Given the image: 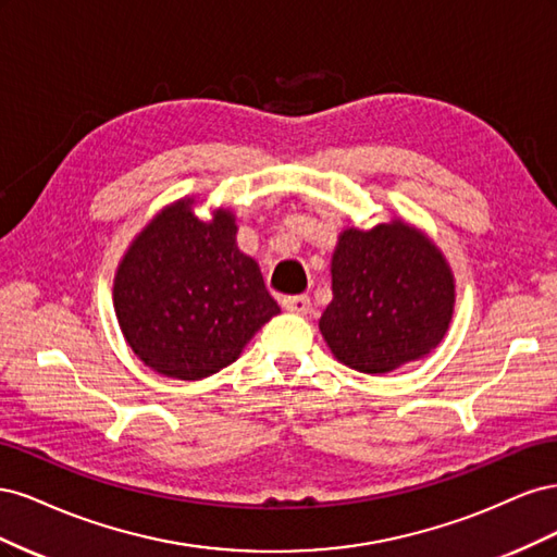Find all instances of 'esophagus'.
Segmentation results:
<instances>
[{
    "instance_id": "1",
    "label": "esophagus",
    "mask_w": 557,
    "mask_h": 557,
    "mask_svg": "<svg viewBox=\"0 0 557 557\" xmlns=\"http://www.w3.org/2000/svg\"><path fill=\"white\" fill-rule=\"evenodd\" d=\"M281 305H283L285 311L305 315V313H309V309H311V299H309L307 295H288V297L281 299Z\"/></svg>"
}]
</instances>
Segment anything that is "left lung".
Segmentation results:
<instances>
[{
  "label": "left lung",
  "instance_id": "1",
  "mask_svg": "<svg viewBox=\"0 0 557 557\" xmlns=\"http://www.w3.org/2000/svg\"><path fill=\"white\" fill-rule=\"evenodd\" d=\"M453 305L450 267L423 232L404 221L348 227L332 252V301L318 325L336 360L387 374L440 346Z\"/></svg>",
  "mask_w": 557,
  "mask_h": 557
}]
</instances>
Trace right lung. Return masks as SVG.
Here are the masks:
<instances>
[{
  "label": "right lung",
  "instance_id": "1",
  "mask_svg": "<svg viewBox=\"0 0 557 557\" xmlns=\"http://www.w3.org/2000/svg\"><path fill=\"white\" fill-rule=\"evenodd\" d=\"M178 199L150 221L117 264L113 307L129 348L146 367L181 381L207 379L242 356L281 313L258 262L237 246V218L211 221Z\"/></svg>",
  "mask_w": 557,
  "mask_h": 557
}]
</instances>
